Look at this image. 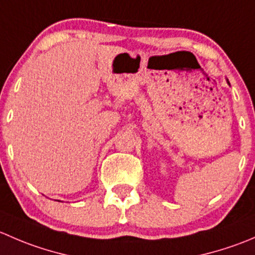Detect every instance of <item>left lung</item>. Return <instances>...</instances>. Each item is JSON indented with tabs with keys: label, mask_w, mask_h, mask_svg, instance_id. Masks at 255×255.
<instances>
[{
	"label": "left lung",
	"mask_w": 255,
	"mask_h": 255,
	"mask_svg": "<svg viewBox=\"0 0 255 255\" xmlns=\"http://www.w3.org/2000/svg\"><path fill=\"white\" fill-rule=\"evenodd\" d=\"M227 81H228V80H227ZM228 84H230V82H228Z\"/></svg>",
	"instance_id": "8db88e82"
}]
</instances>
